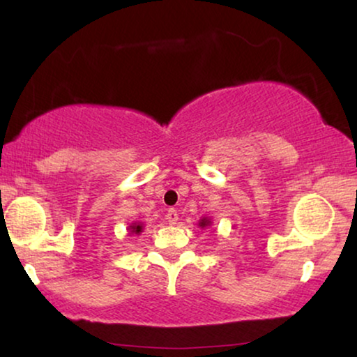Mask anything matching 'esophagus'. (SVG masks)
I'll list each match as a JSON object with an SVG mask.
<instances>
[{"label":"esophagus","mask_w":357,"mask_h":357,"mask_svg":"<svg viewBox=\"0 0 357 357\" xmlns=\"http://www.w3.org/2000/svg\"><path fill=\"white\" fill-rule=\"evenodd\" d=\"M167 221H169V224H175L178 221V213H177V209L175 208H169V211H167Z\"/></svg>","instance_id":"esophagus-1"}]
</instances>
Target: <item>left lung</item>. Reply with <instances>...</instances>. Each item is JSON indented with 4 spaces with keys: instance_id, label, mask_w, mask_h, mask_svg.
Wrapping results in <instances>:
<instances>
[{
    "instance_id": "8db88e82",
    "label": "left lung",
    "mask_w": 357,
    "mask_h": 357,
    "mask_svg": "<svg viewBox=\"0 0 357 357\" xmlns=\"http://www.w3.org/2000/svg\"><path fill=\"white\" fill-rule=\"evenodd\" d=\"M208 224H209L208 219H202V222H199V226H202V227H206Z\"/></svg>"
}]
</instances>
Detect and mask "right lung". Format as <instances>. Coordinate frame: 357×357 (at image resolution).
Instances as JSON below:
<instances>
[{
  "instance_id": "obj_1",
  "label": "right lung",
  "mask_w": 357,
  "mask_h": 357,
  "mask_svg": "<svg viewBox=\"0 0 357 357\" xmlns=\"http://www.w3.org/2000/svg\"><path fill=\"white\" fill-rule=\"evenodd\" d=\"M141 231H143V226H131V232L139 234Z\"/></svg>"
}]
</instances>
